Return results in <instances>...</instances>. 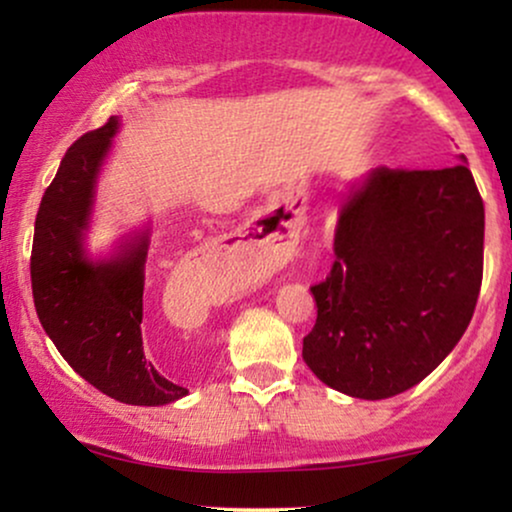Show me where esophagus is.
<instances>
[{"label": "esophagus", "mask_w": 512, "mask_h": 512, "mask_svg": "<svg viewBox=\"0 0 512 512\" xmlns=\"http://www.w3.org/2000/svg\"><path fill=\"white\" fill-rule=\"evenodd\" d=\"M301 223L276 221L272 214H260L250 223L248 238L228 248V255L248 269H267L286 262L291 257L293 245Z\"/></svg>", "instance_id": "1"}]
</instances>
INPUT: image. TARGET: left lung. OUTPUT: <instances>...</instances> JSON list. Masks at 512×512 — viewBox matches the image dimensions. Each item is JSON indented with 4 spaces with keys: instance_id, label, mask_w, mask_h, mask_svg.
<instances>
[{
    "instance_id": "left-lung-1",
    "label": "left lung",
    "mask_w": 512,
    "mask_h": 512,
    "mask_svg": "<svg viewBox=\"0 0 512 512\" xmlns=\"http://www.w3.org/2000/svg\"><path fill=\"white\" fill-rule=\"evenodd\" d=\"M460 158L440 170L373 168L346 197L303 337V361L325 385L395 397L462 339L484 274V202Z\"/></svg>"
}]
</instances>
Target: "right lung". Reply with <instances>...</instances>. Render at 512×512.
Returning <instances> with one entry per match:
<instances>
[{
	"instance_id": "1",
	"label": "right lung",
	"mask_w": 512,
	"mask_h": 512,
	"mask_svg": "<svg viewBox=\"0 0 512 512\" xmlns=\"http://www.w3.org/2000/svg\"><path fill=\"white\" fill-rule=\"evenodd\" d=\"M115 132L117 117H110L76 139L45 190L31 252L33 303L43 330L81 378L117 402L158 407L187 390L163 378L144 356L149 233L120 245L108 262H91L84 252L98 170Z\"/></svg>"
}]
</instances>
